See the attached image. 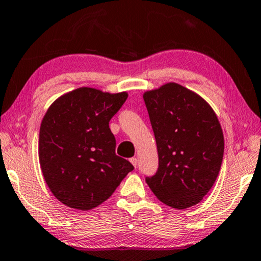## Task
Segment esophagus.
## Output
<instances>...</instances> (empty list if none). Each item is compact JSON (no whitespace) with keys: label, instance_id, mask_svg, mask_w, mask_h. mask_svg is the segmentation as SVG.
Masks as SVG:
<instances>
[{"label":"esophagus","instance_id":"34e87169","mask_svg":"<svg viewBox=\"0 0 261 261\" xmlns=\"http://www.w3.org/2000/svg\"><path fill=\"white\" fill-rule=\"evenodd\" d=\"M130 162H132V164H133L135 168L138 167V159H136V158H132L130 159Z\"/></svg>","mask_w":261,"mask_h":261}]
</instances>
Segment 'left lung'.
I'll list each match as a JSON object with an SVG mask.
<instances>
[{"instance_id": "1", "label": "left lung", "mask_w": 261, "mask_h": 261, "mask_svg": "<svg viewBox=\"0 0 261 261\" xmlns=\"http://www.w3.org/2000/svg\"><path fill=\"white\" fill-rule=\"evenodd\" d=\"M159 154V169L146 182L162 203L187 209L214 186L224 155V135L212 107L177 83L143 93Z\"/></svg>"}]
</instances>
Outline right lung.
Returning a JSON list of instances; mask_svg holds the SVG:
<instances>
[{
	"label": "right lung",
	"instance_id": "1",
	"mask_svg": "<svg viewBox=\"0 0 261 261\" xmlns=\"http://www.w3.org/2000/svg\"><path fill=\"white\" fill-rule=\"evenodd\" d=\"M127 97V92L79 87L47 108L39 129V163L49 189L66 206L87 211L100 205L134 169L115 154L108 126Z\"/></svg>",
	"mask_w": 261,
	"mask_h": 261
}]
</instances>
